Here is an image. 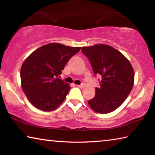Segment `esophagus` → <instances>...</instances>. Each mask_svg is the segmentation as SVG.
<instances>
[{
  "instance_id": "34e87169",
  "label": "esophagus",
  "mask_w": 155,
  "mask_h": 155,
  "mask_svg": "<svg viewBox=\"0 0 155 155\" xmlns=\"http://www.w3.org/2000/svg\"><path fill=\"white\" fill-rule=\"evenodd\" d=\"M84 84H81V85H77V87H79V88H83L84 87Z\"/></svg>"
}]
</instances>
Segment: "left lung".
Listing matches in <instances>:
<instances>
[{"label":"left lung","instance_id":"8db88e82","mask_svg":"<svg viewBox=\"0 0 155 155\" xmlns=\"http://www.w3.org/2000/svg\"><path fill=\"white\" fill-rule=\"evenodd\" d=\"M94 73L102 76L96 95L88 101L94 111L105 114L114 111L127 99L135 80L134 70L124 54L107 44L82 47Z\"/></svg>","mask_w":155,"mask_h":155}]
</instances>
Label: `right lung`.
Here are the masks:
<instances>
[{"mask_svg": "<svg viewBox=\"0 0 155 155\" xmlns=\"http://www.w3.org/2000/svg\"><path fill=\"white\" fill-rule=\"evenodd\" d=\"M80 50L81 47L50 43L25 60L20 69L21 87L34 107L51 111L64 102L70 85L58 77L68 60Z\"/></svg>", "mask_w": 155, "mask_h": 155, "instance_id": "right-lung-1", "label": "right lung"}]
</instances>
